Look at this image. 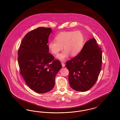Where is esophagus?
I'll list each match as a JSON object with an SVG mask.
<instances>
[{"instance_id": "34e87169", "label": "esophagus", "mask_w": 120, "mask_h": 120, "mask_svg": "<svg viewBox=\"0 0 120 120\" xmlns=\"http://www.w3.org/2000/svg\"><path fill=\"white\" fill-rule=\"evenodd\" d=\"M62 67H64L65 66V64L64 63H63V62H62Z\"/></svg>"}]
</instances>
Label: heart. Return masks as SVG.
I'll list each match as a JSON object with an SVG mask.
<instances>
[{"instance_id":"obj_1","label":"heart","mask_w":120,"mask_h":120,"mask_svg":"<svg viewBox=\"0 0 120 120\" xmlns=\"http://www.w3.org/2000/svg\"><path fill=\"white\" fill-rule=\"evenodd\" d=\"M55 39L56 41L49 42L48 48L52 54L58 55L64 47L65 50L57 56L62 61H65L70 55L73 57L78 55L83 48L84 36L80 31L60 32L55 36Z\"/></svg>"}]
</instances>
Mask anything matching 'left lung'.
Segmentation results:
<instances>
[{
	"label": "left lung",
	"instance_id": "8db88e82",
	"mask_svg": "<svg viewBox=\"0 0 120 120\" xmlns=\"http://www.w3.org/2000/svg\"><path fill=\"white\" fill-rule=\"evenodd\" d=\"M102 51L94 39L84 44L78 55L66 62L70 87L76 91L89 90L95 84L102 69Z\"/></svg>",
	"mask_w": 120,
	"mask_h": 120
}]
</instances>
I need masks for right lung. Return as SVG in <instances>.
Segmentation results:
<instances>
[{"instance_id": "right-lung-1", "label": "right lung", "mask_w": 120, "mask_h": 120, "mask_svg": "<svg viewBox=\"0 0 120 120\" xmlns=\"http://www.w3.org/2000/svg\"><path fill=\"white\" fill-rule=\"evenodd\" d=\"M52 32L50 28L39 27L23 38L18 49L20 74L26 84L38 93H44L54 87L55 78L62 65L49 53L47 44Z\"/></svg>"}]
</instances>
